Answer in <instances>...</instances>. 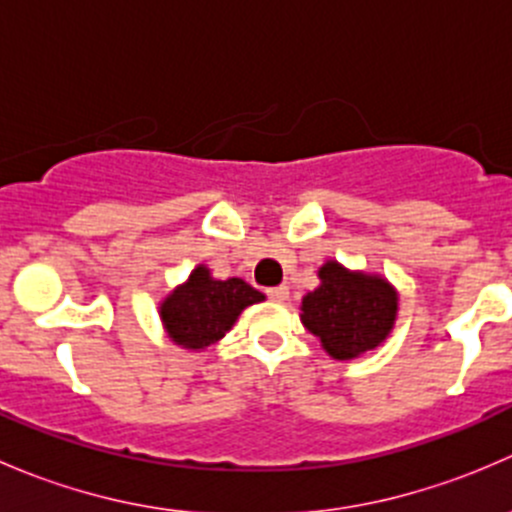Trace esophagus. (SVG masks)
Segmentation results:
<instances>
[{
  "instance_id": "34e87169",
  "label": "esophagus",
  "mask_w": 512,
  "mask_h": 512,
  "mask_svg": "<svg viewBox=\"0 0 512 512\" xmlns=\"http://www.w3.org/2000/svg\"><path fill=\"white\" fill-rule=\"evenodd\" d=\"M267 297L275 299V302H285V299L289 297V287L287 285H280V287L267 289Z\"/></svg>"
}]
</instances>
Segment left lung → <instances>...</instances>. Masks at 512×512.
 <instances>
[{
  "mask_svg": "<svg viewBox=\"0 0 512 512\" xmlns=\"http://www.w3.org/2000/svg\"><path fill=\"white\" fill-rule=\"evenodd\" d=\"M319 287L302 299V324L339 361L379 347L391 334L399 294L381 275L347 270L329 260L319 267Z\"/></svg>",
  "mask_w": 512,
  "mask_h": 512,
  "instance_id": "8db88e82",
  "label": "left lung"
}]
</instances>
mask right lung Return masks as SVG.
<instances>
[{
  "mask_svg": "<svg viewBox=\"0 0 512 512\" xmlns=\"http://www.w3.org/2000/svg\"><path fill=\"white\" fill-rule=\"evenodd\" d=\"M265 299V294L247 285L240 277L215 280L205 265L190 272L188 282L175 287L160 302V322L170 342L183 349H200L220 342L240 312Z\"/></svg>",
  "mask_w": 512,
  "mask_h": 512,
  "instance_id": "1",
  "label": "right lung"
}]
</instances>
